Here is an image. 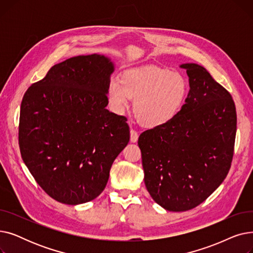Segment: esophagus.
Returning a JSON list of instances; mask_svg holds the SVG:
<instances>
[{"label":"esophagus","instance_id":"1","mask_svg":"<svg viewBox=\"0 0 253 253\" xmlns=\"http://www.w3.org/2000/svg\"><path fill=\"white\" fill-rule=\"evenodd\" d=\"M137 140H138V133L135 130L131 129L130 130V141L131 142H136Z\"/></svg>","mask_w":253,"mask_h":253}]
</instances>
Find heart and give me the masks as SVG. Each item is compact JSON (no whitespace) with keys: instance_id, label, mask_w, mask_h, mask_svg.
Listing matches in <instances>:
<instances>
[{"instance_id":"b5f03b06","label":"heart","mask_w":253,"mask_h":253,"mask_svg":"<svg viewBox=\"0 0 253 253\" xmlns=\"http://www.w3.org/2000/svg\"><path fill=\"white\" fill-rule=\"evenodd\" d=\"M189 85L181 75L157 66L132 69L120 80H112L108 98L112 109L124 113L135 99L134 114L147 128H158L170 123L179 115L188 97Z\"/></svg>"}]
</instances>
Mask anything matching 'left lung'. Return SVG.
<instances>
[{
	"label": "left lung",
	"mask_w": 253,
	"mask_h": 253,
	"mask_svg": "<svg viewBox=\"0 0 253 253\" xmlns=\"http://www.w3.org/2000/svg\"><path fill=\"white\" fill-rule=\"evenodd\" d=\"M190 91L179 115L138 138L144 183L168 211H187L204 202L231 167L237 114L230 93L203 66L182 63Z\"/></svg>",
	"instance_id": "obj_1"
}]
</instances>
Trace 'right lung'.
<instances>
[{"instance_id":"obj_1","label":"right lung","mask_w":253,"mask_h":253,"mask_svg":"<svg viewBox=\"0 0 253 253\" xmlns=\"http://www.w3.org/2000/svg\"><path fill=\"white\" fill-rule=\"evenodd\" d=\"M115 71L104 55L53 65L22 98L19 148L38 184L54 200L78 205L98 197L129 142L126 118L106 110Z\"/></svg>"}]
</instances>
